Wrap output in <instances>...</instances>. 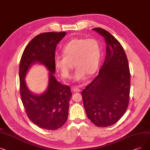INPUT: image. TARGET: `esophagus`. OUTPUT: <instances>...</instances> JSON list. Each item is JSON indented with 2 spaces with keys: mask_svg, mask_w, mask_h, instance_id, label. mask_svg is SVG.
Returning <instances> with one entry per match:
<instances>
[{
  "mask_svg": "<svg viewBox=\"0 0 150 150\" xmlns=\"http://www.w3.org/2000/svg\"><path fill=\"white\" fill-rule=\"evenodd\" d=\"M72 90H73V92H80L81 91V89L79 88V87H73L72 88Z\"/></svg>",
  "mask_w": 150,
  "mask_h": 150,
  "instance_id": "esophagus-1",
  "label": "esophagus"
}]
</instances>
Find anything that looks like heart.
Segmentation results:
<instances>
[{"label": "heart", "instance_id": "b5f03b06", "mask_svg": "<svg viewBox=\"0 0 150 150\" xmlns=\"http://www.w3.org/2000/svg\"><path fill=\"white\" fill-rule=\"evenodd\" d=\"M62 52L63 55L55 57L54 65L64 79L70 78L74 66L76 68L73 77L77 82L85 79L87 74H93L98 67L101 47L95 39H72L64 45Z\"/></svg>", "mask_w": 150, "mask_h": 150}]
</instances>
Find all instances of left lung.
Here are the masks:
<instances>
[{
    "label": "left lung",
    "instance_id": "1",
    "mask_svg": "<svg viewBox=\"0 0 150 150\" xmlns=\"http://www.w3.org/2000/svg\"><path fill=\"white\" fill-rule=\"evenodd\" d=\"M104 38L106 56L98 76L82 92L88 118L98 127L116 123L129 103L130 74L127 58L120 42L106 30L92 29Z\"/></svg>",
    "mask_w": 150,
    "mask_h": 150
}]
</instances>
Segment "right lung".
<instances>
[{
    "label": "right lung",
    "mask_w": 150,
    "mask_h": 150,
    "mask_svg": "<svg viewBox=\"0 0 150 150\" xmlns=\"http://www.w3.org/2000/svg\"><path fill=\"white\" fill-rule=\"evenodd\" d=\"M65 35L66 32H49L36 35L26 47L20 63V92L26 115L34 124L49 130L58 129L67 121L72 97L69 87L58 82L53 74L56 47ZM35 62L43 64L50 72L47 90L40 96L30 92L24 81L29 67Z\"/></svg>",
    "instance_id": "1"
}]
</instances>
